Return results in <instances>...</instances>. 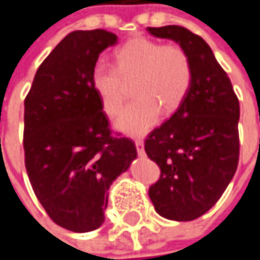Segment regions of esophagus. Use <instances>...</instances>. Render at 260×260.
Listing matches in <instances>:
<instances>
[{
  "mask_svg": "<svg viewBox=\"0 0 260 260\" xmlns=\"http://www.w3.org/2000/svg\"><path fill=\"white\" fill-rule=\"evenodd\" d=\"M135 147H137V153H138V156H144V143H143V140H140V138H137L135 140Z\"/></svg>",
  "mask_w": 260,
  "mask_h": 260,
  "instance_id": "esophagus-1",
  "label": "esophagus"
}]
</instances>
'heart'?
Instances as JSON below:
<instances>
[{"mask_svg":"<svg viewBox=\"0 0 260 260\" xmlns=\"http://www.w3.org/2000/svg\"><path fill=\"white\" fill-rule=\"evenodd\" d=\"M116 66L99 61L91 72V84L103 110L115 116L132 82L129 103L117 117L116 126L129 135H143L165 113L176 110L192 82L190 55L176 44H161L138 37L125 42L115 54Z\"/></svg>","mask_w":260,"mask_h":260,"instance_id":"heart-1","label":"heart"}]
</instances>
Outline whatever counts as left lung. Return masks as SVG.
<instances>
[{"label": "left lung", "mask_w": 260, "mask_h": 260, "mask_svg": "<svg viewBox=\"0 0 260 260\" xmlns=\"http://www.w3.org/2000/svg\"><path fill=\"white\" fill-rule=\"evenodd\" d=\"M148 32L178 42L192 66L185 100L145 138L148 159L160 168L148 196L163 218L192 221L221 199L236 174L240 104L226 72L202 37L175 24Z\"/></svg>", "instance_id": "1"}]
</instances>
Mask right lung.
<instances>
[{"instance_id":"obj_1","label":"right lung","mask_w":260,"mask_h":260,"mask_svg":"<svg viewBox=\"0 0 260 260\" xmlns=\"http://www.w3.org/2000/svg\"><path fill=\"white\" fill-rule=\"evenodd\" d=\"M117 37L104 29L66 35L41 63L24 99V166L51 221L73 233L104 222L107 190L137 157L110 129L91 84L100 53Z\"/></svg>"}]
</instances>
